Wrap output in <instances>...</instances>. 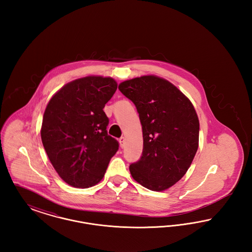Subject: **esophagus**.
Listing matches in <instances>:
<instances>
[{"label":"esophagus","mask_w":252,"mask_h":252,"mask_svg":"<svg viewBox=\"0 0 252 252\" xmlns=\"http://www.w3.org/2000/svg\"><path fill=\"white\" fill-rule=\"evenodd\" d=\"M119 143H120L121 147L124 148L125 145H126V139L124 137H121L120 139H119Z\"/></svg>","instance_id":"34e87169"}]
</instances>
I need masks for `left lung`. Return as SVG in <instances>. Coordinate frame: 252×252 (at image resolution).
<instances>
[{"label":"left lung","mask_w":252,"mask_h":252,"mask_svg":"<svg viewBox=\"0 0 252 252\" xmlns=\"http://www.w3.org/2000/svg\"><path fill=\"white\" fill-rule=\"evenodd\" d=\"M118 89L137 108L143 128L140 159L132 178L152 191H163L186 174L198 148L199 121L191 101L167 80L144 75Z\"/></svg>","instance_id":"1"}]
</instances>
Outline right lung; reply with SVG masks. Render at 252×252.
Wrapping results in <instances>:
<instances>
[{
    "label": "right lung",
    "instance_id": "obj_1",
    "mask_svg": "<svg viewBox=\"0 0 252 252\" xmlns=\"http://www.w3.org/2000/svg\"><path fill=\"white\" fill-rule=\"evenodd\" d=\"M116 90L113 78L87 76L65 85L49 101L41 141L55 170L72 187L97 184L119 149L103 110Z\"/></svg>",
    "mask_w": 252,
    "mask_h": 252
}]
</instances>
